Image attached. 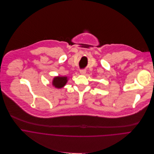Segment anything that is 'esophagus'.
I'll return each mask as SVG.
<instances>
[{
	"instance_id": "esophagus-1",
	"label": "esophagus",
	"mask_w": 154,
	"mask_h": 154,
	"mask_svg": "<svg viewBox=\"0 0 154 154\" xmlns=\"http://www.w3.org/2000/svg\"><path fill=\"white\" fill-rule=\"evenodd\" d=\"M86 73V70H80V73L82 75H84Z\"/></svg>"
}]
</instances>
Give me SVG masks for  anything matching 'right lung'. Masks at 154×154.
<instances>
[{
    "label": "right lung",
    "instance_id": "1",
    "mask_svg": "<svg viewBox=\"0 0 154 154\" xmlns=\"http://www.w3.org/2000/svg\"><path fill=\"white\" fill-rule=\"evenodd\" d=\"M68 81L67 76H56L52 81V85L57 88H63Z\"/></svg>",
    "mask_w": 154,
    "mask_h": 154
}]
</instances>
